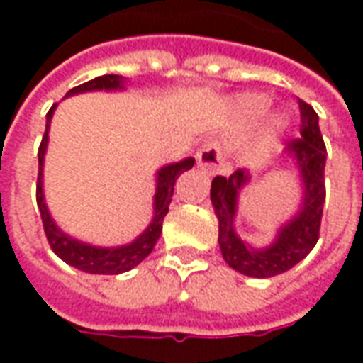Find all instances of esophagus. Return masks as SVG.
<instances>
[{"instance_id":"esophagus-1","label":"esophagus","mask_w":363,"mask_h":363,"mask_svg":"<svg viewBox=\"0 0 363 363\" xmlns=\"http://www.w3.org/2000/svg\"><path fill=\"white\" fill-rule=\"evenodd\" d=\"M198 167L208 174H216L223 165V151L218 142L204 143L196 153Z\"/></svg>"}]
</instances>
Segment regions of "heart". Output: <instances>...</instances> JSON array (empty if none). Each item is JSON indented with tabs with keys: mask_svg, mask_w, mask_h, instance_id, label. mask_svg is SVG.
<instances>
[{
	"mask_svg": "<svg viewBox=\"0 0 363 363\" xmlns=\"http://www.w3.org/2000/svg\"><path fill=\"white\" fill-rule=\"evenodd\" d=\"M268 104H270V101L264 95H257V93L241 95L237 99V114L245 122H255V120L260 118L267 112ZM286 126H288V118L284 114H276L268 122V135L274 138L276 134H280Z\"/></svg>",
	"mask_w": 363,
	"mask_h": 363,
	"instance_id": "obj_1",
	"label": "heart"
}]
</instances>
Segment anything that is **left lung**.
Segmentation results:
<instances>
[{
  "mask_svg": "<svg viewBox=\"0 0 363 363\" xmlns=\"http://www.w3.org/2000/svg\"><path fill=\"white\" fill-rule=\"evenodd\" d=\"M301 112V138L288 143V155L296 161L301 182L303 202L299 212L278 229V235L264 249H252L239 239L233 228L237 213V198L251 174L245 169H237L229 177H216L212 181L213 212L220 221V243L223 260L237 272L251 278H272L286 272L303 260L319 241L320 218L325 206V161L327 147L319 130V116L311 104L297 99Z\"/></svg>",
  "mask_w": 363,
  "mask_h": 363,
  "instance_id": "8db88e82",
  "label": "left lung"
}]
</instances>
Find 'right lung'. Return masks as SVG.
<instances>
[{
	"label": "right lung",
	"instance_id": "obj_1",
	"mask_svg": "<svg viewBox=\"0 0 363 363\" xmlns=\"http://www.w3.org/2000/svg\"><path fill=\"white\" fill-rule=\"evenodd\" d=\"M122 77L120 75H101L95 77L87 83L77 85L72 91H67V95H77V93H85V91H114L122 89ZM56 111V104H52V108L46 114V132H44L43 142L38 147V181H36V204L40 210V218H43L44 233L50 243L52 251L58 255L60 259L67 262L69 267L83 270L89 274H122L138 267L157 243L161 229H163V220H165L167 212H169V204L173 200L174 182L181 177L184 171H189L194 165V159H182L179 163H171V165L161 167L157 171V189H155V200H153V220L143 231L142 235L130 245H122V247H93V245L82 243L74 237L66 235L62 229L54 223L50 212L46 208L43 192V167H44V153H46V145H48V130H50L52 114Z\"/></svg>",
	"mask_w": 363,
	"mask_h": 363
}]
</instances>
